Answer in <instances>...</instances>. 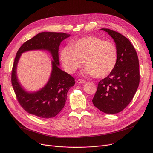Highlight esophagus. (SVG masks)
Listing matches in <instances>:
<instances>
[{
  "mask_svg": "<svg viewBox=\"0 0 153 153\" xmlns=\"http://www.w3.org/2000/svg\"><path fill=\"white\" fill-rule=\"evenodd\" d=\"M76 82L78 83H79V84H83V83H85L86 81L84 80V79H78L76 80Z\"/></svg>",
  "mask_w": 153,
  "mask_h": 153,
  "instance_id": "1",
  "label": "esophagus"
}]
</instances>
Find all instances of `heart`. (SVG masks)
<instances>
[{"instance_id":"1","label":"heart","mask_w":153,"mask_h":153,"mask_svg":"<svg viewBox=\"0 0 153 153\" xmlns=\"http://www.w3.org/2000/svg\"><path fill=\"white\" fill-rule=\"evenodd\" d=\"M60 59L65 70L70 74L85 62V73L103 78L114 69L118 61V50L111 41L89 36L73 43L71 47H63Z\"/></svg>"}]
</instances>
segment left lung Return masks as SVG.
<instances>
[{"label": "left lung", "instance_id": "left-lung-1", "mask_svg": "<svg viewBox=\"0 0 153 153\" xmlns=\"http://www.w3.org/2000/svg\"><path fill=\"white\" fill-rule=\"evenodd\" d=\"M101 30L114 39L118 50V61L110 75L98 82L92 101L103 113L116 114L129 104L138 88L139 60L134 46L125 36L109 28Z\"/></svg>", "mask_w": 153, "mask_h": 153}]
</instances>
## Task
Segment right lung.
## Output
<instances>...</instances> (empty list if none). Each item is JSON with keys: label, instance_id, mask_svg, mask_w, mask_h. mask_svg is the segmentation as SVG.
Returning a JSON list of instances; mask_svg holds the SVG:
<instances>
[{"label": "right lung", "instance_id": "add662e5", "mask_svg": "<svg viewBox=\"0 0 153 153\" xmlns=\"http://www.w3.org/2000/svg\"><path fill=\"white\" fill-rule=\"evenodd\" d=\"M70 34L63 32H41L24 42L18 50L14 60L11 82L18 102L27 113L41 118L55 117L62 110L67 100V94L75 83V78L60 70L59 47ZM47 49L54 59L53 71L49 81L40 91L28 94L23 90L17 81L16 68L21 53L31 49Z\"/></svg>", "mask_w": 153, "mask_h": 153}]
</instances>
